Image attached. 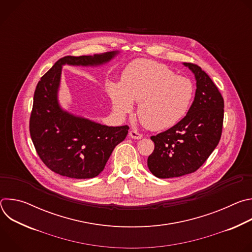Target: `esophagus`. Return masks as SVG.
<instances>
[{
    "label": "esophagus",
    "instance_id": "obj_1",
    "mask_svg": "<svg viewBox=\"0 0 252 252\" xmlns=\"http://www.w3.org/2000/svg\"><path fill=\"white\" fill-rule=\"evenodd\" d=\"M128 136H129L130 138H133V139H140V138L142 137V134L139 133V132L136 131V130L131 129V130H129V132H128Z\"/></svg>",
    "mask_w": 252,
    "mask_h": 252
}]
</instances>
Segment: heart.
I'll return each mask as SVG.
<instances>
[{"instance_id":"heart-1","label":"heart","mask_w":252,"mask_h":252,"mask_svg":"<svg viewBox=\"0 0 252 252\" xmlns=\"http://www.w3.org/2000/svg\"><path fill=\"white\" fill-rule=\"evenodd\" d=\"M106 91L120 116L130 113L133 100L137 101V116L147 128L155 131L181 122L194 96L191 80L176 76L163 63L146 59L130 63L122 82H109Z\"/></svg>"}]
</instances>
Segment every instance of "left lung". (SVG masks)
I'll return each instance as SVG.
<instances>
[{"mask_svg":"<svg viewBox=\"0 0 252 252\" xmlns=\"http://www.w3.org/2000/svg\"><path fill=\"white\" fill-rule=\"evenodd\" d=\"M184 65L194 75L195 96L181 122L151 137L155 150L148 158V166L158 178L194 172L218 147L221 136L224 113L221 94L200 66L190 63Z\"/></svg>","mask_w":252,"mask_h":252,"instance_id":"obj_1","label":"left lung"}]
</instances>
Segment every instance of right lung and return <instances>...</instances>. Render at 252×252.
Wrapping results in <instances>:
<instances>
[{"label":"right lung","mask_w":252,"mask_h":252,"mask_svg":"<svg viewBox=\"0 0 252 252\" xmlns=\"http://www.w3.org/2000/svg\"><path fill=\"white\" fill-rule=\"evenodd\" d=\"M120 52L63 57L38 83L33 94L30 133L43 162L54 172L77 179L93 178L104 168L128 126H107L63 110L59 101L63 65L98 66Z\"/></svg>","instance_id":"1"}]
</instances>
